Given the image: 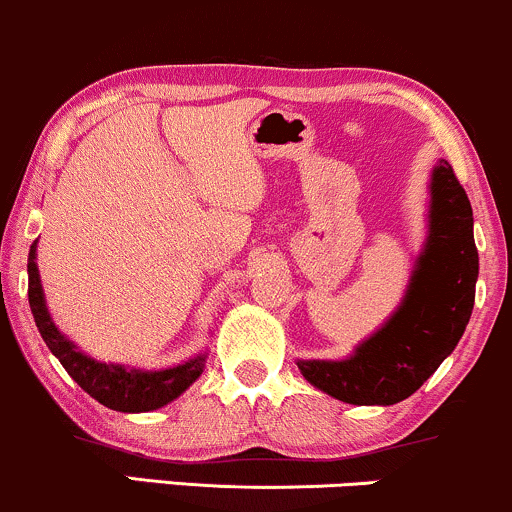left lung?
<instances>
[{
  "mask_svg": "<svg viewBox=\"0 0 512 512\" xmlns=\"http://www.w3.org/2000/svg\"><path fill=\"white\" fill-rule=\"evenodd\" d=\"M429 233L398 310L346 360H298L319 391L350 405L412 396L453 353L474 307L479 255L472 205L446 159L429 183Z\"/></svg>",
  "mask_w": 512,
  "mask_h": 512,
  "instance_id": "8db88e82",
  "label": "left lung"
}]
</instances>
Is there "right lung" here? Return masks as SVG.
<instances>
[{
    "instance_id": "right-lung-1",
    "label": "right lung",
    "mask_w": 512,
    "mask_h": 512,
    "mask_svg": "<svg viewBox=\"0 0 512 512\" xmlns=\"http://www.w3.org/2000/svg\"><path fill=\"white\" fill-rule=\"evenodd\" d=\"M38 240L30 245L28 255V300L33 310L35 326H38L42 341L52 350L54 357L64 365L69 377L76 381L83 391H88L97 403L119 412H150L164 408L166 403L181 396L205 369V355H197L183 365L166 369H133L114 365V362H100L95 357L80 353L73 343L54 326L47 312L45 293H42L40 272L35 255H38Z\"/></svg>"
}]
</instances>
